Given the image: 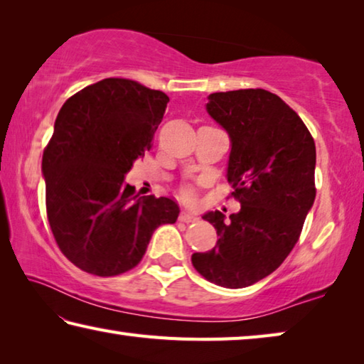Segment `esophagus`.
<instances>
[{
  "label": "esophagus",
  "instance_id": "esophagus-1",
  "mask_svg": "<svg viewBox=\"0 0 364 364\" xmlns=\"http://www.w3.org/2000/svg\"><path fill=\"white\" fill-rule=\"evenodd\" d=\"M178 220H181V222H186V224H190V222L198 220V218H196V215H193V214L187 213V211H182V213H181V215H178Z\"/></svg>",
  "mask_w": 364,
  "mask_h": 364
}]
</instances>
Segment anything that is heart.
I'll return each mask as SVG.
<instances>
[{"label":"heart","instance_id":"1","mask_svg":"<svg viewBox=\"0 0 364 364\" xmlns=\"http://www.w3.org/2000/svg\"><path fill=\"white\" fill-rule=\"evenodd\" d=\"M181 195L183 200H192L193 198V190L190 187H182L181 188Z\"/></svg>","mask_w":364,"mask_h":364}]
</instances>
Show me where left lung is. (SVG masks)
Listing matches in <instances>:
<instances>
[{
  "label": "left lung",
  "mask_w": 364,
  "mask_h": 364,
  "mask_svg": "<svg viewBox=\"0 0 364 364\" xmlns=\"http://www.w3.org/2000/svg\"><path fill=\"white\" fill-rule=\"evenodd\" d=\"M206 110L232 142L227 178L237 214L203 219L218 232L211 251L195 252L200 275L222 288H246L275 272L301 237L315 201L316 149L307 126L265 89L209 94Z\"/></svg>",
  "instance_id": "8db88e82"
}]
</instances>
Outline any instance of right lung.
<instances>
[{"instance_id": "obj_1", "label": "right lung", "mask_w": 364, "mask_h": 364, "mask_svg": "<svg viewBox=\"0 0 364 364\" xmlns=\"http://www.w3.org/2000/svg\"><path fill=\"white\" fill-rule=\"evenodd\" d=\"M169 97L137 81L105 78L62 105L43 153L46 211L70 262L114 277L142 260L153 232L181 213L171 198L134 195L124 182L151 149Z\"/></svg>"}]
</instances>
